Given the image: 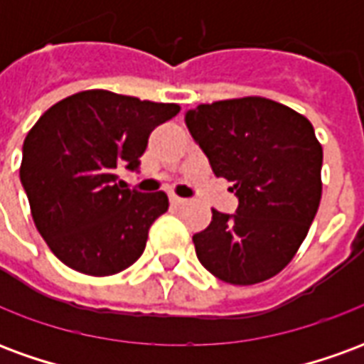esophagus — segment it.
<instances>
[{
	"mask_svg": "<svg viewBox=\"0 0 364 364\" xmlns=\"http://www.w3.org/2000/svg\"><path fill=\"white\" fill-rule=\"evenodd\" d=\"M169 203H171L173 206H181V205H185L187 200H185V198H181V197H175V195H171V197H169Z\"/></svg>",
	"mask_w": 364,
	"mask_h": 364,
	"instance_id": "34e87169",
	"label": "esophagus"
}]
</instances>
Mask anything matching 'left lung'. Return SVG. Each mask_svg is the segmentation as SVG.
Listing matches in <instances>:
<instances>
[{
  "mask_svg": "<svg viewBox=\"0 0 364 364\" xmlns=\"http://www.w3.org/2000/svg\"><path fill=\"white\" fill-rule=\"evenodd\" d=\"M185 124L237 197L236 214L213 208L208 228L193 236L198 261L230 284L281 273L320 206L323 151L310 120L265 97H242L198 105Z\"/></svg>",
  "mask_w": 364,
  "mask_h": 364,
  "instance_id": "8db88e82",
  "label": "left lung"
}]
</instances>
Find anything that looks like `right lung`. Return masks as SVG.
<instances>
[{
	"label": "right lung",
	"instance_id": "1",
	"mask_svg": "<svg viewBox=\"0 0 364 364\" xmlns=\"http://www.w3.org/2000/svg\"><path fill=\"white\" fill-rule=\"evenodd\" d=\"M179 112L105 90L75 93L44 112L23 142L21 183L36 230L64 265L91 277L130 267L166 193L124 189L117 169L136 171L150 132Z\"/></svg>",
	"mask_w": 364,
	"mask_h": 364
}]
</instances>
